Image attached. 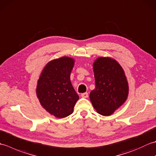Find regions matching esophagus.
Instances as JSON below:
<instances>
[{
  "instance_id": "obj_1",
  "label": "esophagus",
  "mask_w": 156,
  "mask_h": 156,
  "mask_svg": "<svg viewBox=\"0 0 156 156\" xmlns=\"http://www.w3.org/2000/svg\"><path fill=\"white\" fill-rule=\"evenodd\" d=\"M81 97L82 98H87L88 97V92H84V93L81 94Z\"/></svg>"
}]
</instances>
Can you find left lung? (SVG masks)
Here are the masks:
<instances>
[{"instance_id":"1","label":"left lung","mask_w":156,"mask_h":156,"mask_svg":"<svg viewBox=\"0 0 156 156\" xmlns=\"http://www.w3.org/2000/svg\"><path fill=\"white\" fill-rule=\"evenodd\" d=\"M95 88L90 99L99 114L108 116L127 100L129 87L122 67L115 59L99 58L93 64Z\"/></svg>"}]
</instances>
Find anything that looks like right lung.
<instances>
[{
  "label": "right lung",
  "instance_id": "obj_1",
  "mask_svg": "<svg viewBox=\"0 0 156 156\" xmlns=\"http://www.w3.org/2000/svg\"><path fill=\"white\" fill-rule=\"evenodd\" d=\"M74 59L62 57L49 62L37 82V95L41 105L57 118L71 115L79 97L70 82Z\"/></svg>",
  "mask_w": 156,
  "mask_h": 156
}]
</instances>
